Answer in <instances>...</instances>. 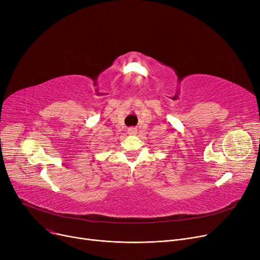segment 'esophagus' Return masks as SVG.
Here are the masks:
<instances>
[{"label": "esophagus", "instance_id": "esophagus-1", "mask_svg": "<svg viewBox=\"0 0 260 260\" xmlns=\"http://www.w3.org/2000/svg\"><path fill=\"white\" fill-rule=\"evenodd\" d=\"M127 134H128V135H136V134H137V128L129 127V128L127 129Z\"/></svg>", "mask_w": 260, "mask_h": 260}]
</instances>
